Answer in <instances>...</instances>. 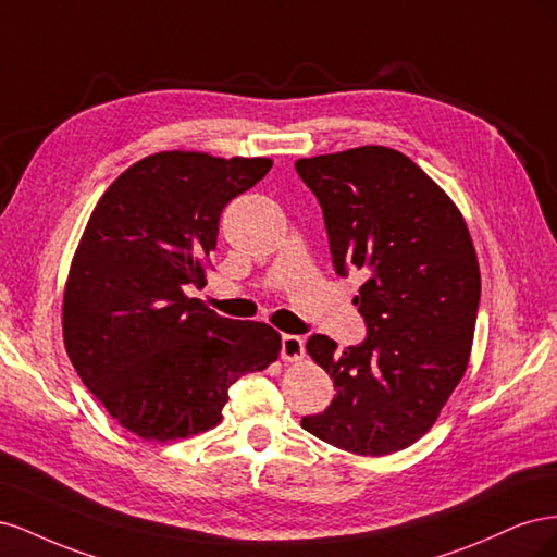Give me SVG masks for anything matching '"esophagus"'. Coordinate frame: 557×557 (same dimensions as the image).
<instances>
[{
  "label": "esophagus",
  "mask_w": 557,
  "mask_h": 557,
  "mask_svg": "<svg viewBox=\"0 0 557 557\" xmlns=\"http://www.w3.org/2000/svg\"><path fill=\"white\" fill-rule=\"evenodd\" d=\"M281 358L285 362H297V360L305 358V342H301V336L283 334V339H281Z\"/></svg>",
  "instance_id": "34e87169"
}]
</instances>
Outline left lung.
Wrapping results in <instances>:
<instances>
[{
    "label": "left lung",
    "mask_w": 557,
    "mask_h": 557,
    "mask_svg": "<svg viewBox=\"0 0 557 557\" xmlns=\"http://www.w3.org/2000/svg\"><path fill=\"white\" fill-rule=\"evenodd\" d=\"M339 276L360 269L352 297L367 339L344 350L313 334L307 352L336 395L301 428L356 455L416 444L462 381L474 342L481 272L460 209L399 150L360 146L301 158Z\"/></svg>",
    "instance_id": "left-lung-1"
}]
</instances>
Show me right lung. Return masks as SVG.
<instances>
[{"instance_id": "add662e5", "label": "right lung", "mask_w": 557, "mask_h": 557, "mask_svg": "<svg viewBox=\"0 0 557 557\" xmlns=\"http://www.w3.org/2000/svg\"><path fill=\"white\" fill-rule=\"evenodd\" d=\"M269 170V158L164 150L117 176L83 232L64 285L66 356L115 423L146 442L215 428L230 385L278 358L274 327L185 295L207 285L230 199Z\"/></svg>"}]
</instances>
